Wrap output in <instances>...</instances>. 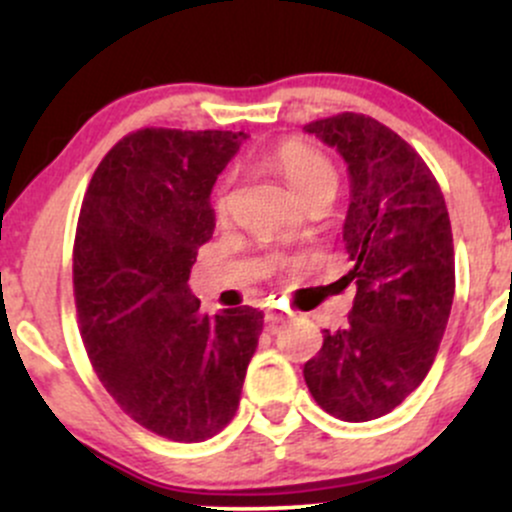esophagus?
Returning a JSON list of instances; mask_svg holds the SVG:
<instances>
[{
	"instance_id": "34e87169",
	"label": "esophagus",
	"mask_w": 512,
	"mask_h": 512,
	"mask_svg": "<svg viewBox=\"0 0 512 512\" xmlns=\"http://www.w3.org/2000/svg\"><path fill=\"white\" fill-rule=\"evenodd\" d=\"M289 317H291L289 310H281V308H276V305H272V308L264 313V320H267L269 325H276V322H286Z\"/></svg>"
}]
</instances>
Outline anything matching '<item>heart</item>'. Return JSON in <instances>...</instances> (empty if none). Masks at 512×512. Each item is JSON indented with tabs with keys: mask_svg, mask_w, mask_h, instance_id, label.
<instances>
[{
	"mask_svg": "<svg viewBox=\"0 0 512 512\" xmlns=\"http://www.w3.org/2000/svg\"><path fill=\"white\" fill-rule=\"evenodd\" d=\"M269 166L281 175L298 197L308 199L310 195L322 190H337V170L325 154L313 149V146L298 142V139H286L272 154L267 156ZM216 216H223L228 211V178H223L214 190L211 199Z\"/></svg>",
	"mask_w": 512,
	"mask_h": 512,
	"instance_id": "b5f03b06",
	"label": "heart"
}]
</instances>
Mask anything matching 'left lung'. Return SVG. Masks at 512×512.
Wrapping results in <instances>:
<instances>
[{"instance_id":"1","label":"left lung","mask_w":512,"mask_h":512,"mask_svg":"<svg viewBox=\"0 0 512 512\" xmlns=\"http://www.w3.org/2000/svg\"><path fill=\"white\" fill-rule=\"evenodd\" d=\"M342 154L351 204L344 243L356 298L305 363L310 395L342 421L390 414L424 383L455 296V248L436 175L383 122L339 113L303 127Z\"/></svg>"}]
</instances>
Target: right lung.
I'll list each match as a JSON object with an SVG mask.
<instances>
[{
  "instance_id": "1",
  "label": "right lung",
  "mask_w": 512,
  "mask_h": 512,
  "mask_svg": "<svg viewBox=\"0 0 512 512\" xmlns=\"http://www.w3.org/2000/svg\"><path fill=\"white\" fill-rule=\"evenodd\" d=\"M248 139L144 127L105 154L81 202L74 301L93 370L129 419L199 443L236 416L264 315L199 313L190 272L214 233L211 187Z\"/></svg>"
}]
</instances>
